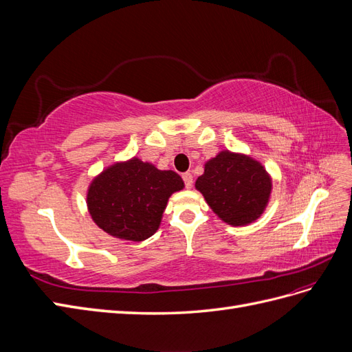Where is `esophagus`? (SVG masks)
<instances>
[{
	"label": "esophagus",
	"mask_w": 352,
	"mask_h": 352,
	"mask_svg": "<svg viewBox=\"0 0 352 352\" xmlns=\"http://www.w3.org/2000/svg\"><path fill=\"white\" fill-rule=\"evenodd\" d=\"M182 179H184V182H185V186H186V188L192 186V182H194V176H192V175H190V173H184V175H182Z\"/></svg>",
	"instance_id": "esophagus-1"
}]
</instances>
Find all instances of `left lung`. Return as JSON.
<instances>
[{
  "instance_id": "obj_1",
  "label": "left lung",
  "mask_w": 352,
  "mask_h": 352,
  "mask_svg": "<svg viewBox=\"0 0 352 352\" xmlns=\"http://www.w3.org/2000/svg\"><path fill=\"white\" fill-rule=\"evenodd\" d=\"M195 188L223 221L245 226L263 214L270 198L272 179L254 158L221 151L206 163Z\"/></svg>"
}]
</instances>
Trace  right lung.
Masks as SVG:
<instances>
[{
  "instance_id": "1",
  "label": "right lung",
  "mask_w": 352,
  "mask_h": 352,
  "mask_svg": "<svg viewBox=\"0 0 352 352\" xmlns=\"http://www.w3.org/2000/svg\"><path fill=\"white\" fill-rule=\"evenodd\" d=\"M184 186L182 177L172 170H158L133 157L107 167L92 180L88 210L109 235L141 242L157 232L170 195Z\"/></svg>"
}]
</instances>
